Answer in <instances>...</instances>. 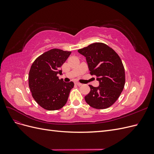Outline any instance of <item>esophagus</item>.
Segmentation results:
<instances>
[{
  "instance_id": "esophagus-1",
  "label": "esophagus",
  "mask_w": 154,
  "mask_h": 154,
  "mask_svg": "<svg viewBox=\"0 0 154 154\" xmlns=\"http://www.w3.org/2000/svg\"><path fill=\"white\" fill-rule=\"evenodd\" d=\"M74 83H75V84H76V85H77L78 86H81V85H82V83H79V82H75Z\"/></svg>"
}]
</instances>
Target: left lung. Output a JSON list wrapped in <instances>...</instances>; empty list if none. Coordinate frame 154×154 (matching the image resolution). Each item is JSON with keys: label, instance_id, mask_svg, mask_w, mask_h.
I'll return each mask as SVG.
<instances>
[{"label": "left lung", "instance_id": "left-lung-1", "mask_svg": "<svg viewBox=\"0 0 154 154\" xmlns=\"http://www.w3.org/2000/svg\"><path fill=\"white\" fill-rule=\"evenodd\" d=\"M86 58L91 75H95L98 87L91 85L85 96L92 108L105 109L112 105L123 91L125 83L123 64L119 55L105 44L96 42L78 50Z\"/></svg>", "mask_w": 154, "mask_h": 154}]
</instances>
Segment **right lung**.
Wrapping results in <instances>:
<instances>
[{
	"instance_id": "add662e5",
	"label": "right lung",
	"mask_w": 154,
	"mask_h": 154,
	"mask_svg": "<svg viewBox=\"0 0 154 154\" xmlns=\"http://www.w3.org/2000/svg\"><path fill=\"white\" fill-rule=\"evenodd\" d=\"M71 53V51L53 49L39 56L32 64L29 87L32 97L45 110H58L67 103L74 83L64 82L57 74H62L60 67Z\"/></svg>"
}]
</instances>
